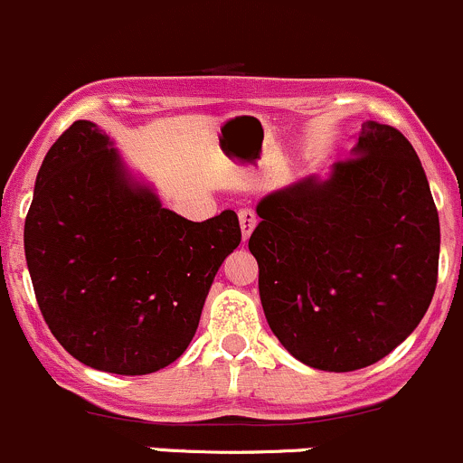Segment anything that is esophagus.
Listing matches in <instances>:
<instances>
[{"label": "esophagus", "instance_id": "34e87169", "mask_svg": "<svg viewBox=\"0 0 463 463\" xmlns=\"http://www.w3.org/2000/svg\"><path fill=\"white\" fill-rule=\"evenodd\" d=\"M238 221H241L242 241H247V238L251 236V232H254L256 222H259V218H256V212H254V209H241V212H238Z\"/></svg>", "mask_w": 463, "mask_h": 463}]
</instances>
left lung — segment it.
I'll return each instance as SVG.
<instances>
[{
	"label": "left lung",
	"mask_w": 463,
	"mask_h": 463,
	"mask_svg": "<svg viewBox=\"0 0 463 463\" xmlns=\"http://www.w3.org/2000/svg\"><path fill=\"white\" fill-rule=\"evenodd\" d=\"M256 213L260 303L289 354L352 373L412 335L437 288L439 216L402 131L364 122L330 178L267 194Z\"/></svg>",
	"instance_id": "1"
}]
</instances>
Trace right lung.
I'll use <instances>...</instances> for the list:
<instances>
[{"instance_id":"obj_1","label":"right lung","mask_w":463,"mask_h":463,"mask_svg":"<svg viewBox=\"0 0 463 463\" xmlns=\"http://www.w3.org/2000/svg\"><path fill=\"white\" fill-rule=\"evenodd\" d=\"M238 242L232 209L192 222L162 207L89 120L49 149L24 225L46 326L71 356L113 374L156 373L187 350Z\"/></svg>"}]
</instances>
